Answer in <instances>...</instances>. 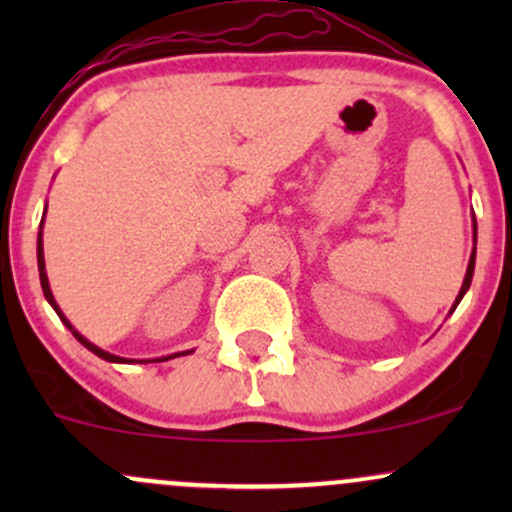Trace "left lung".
I'll list each match as a JSON object with an SVG mask.
<instances>
[{
    "label": "left lung",
    "mask_w": 512,
    "mask_h": 512,
    "mask_svg": "<svg viewBox=\"0 0 512 512\" xmlns=\"http://www.w3.org/2000/svg\"><path fill=\"white\" fill-rule=\"evenodd\" d=\"M474 245H477V221H474ZM474 260H477V248L472 250V257H469V264H467V274H464L462 289H460V293H457V298H455V305H452V310L457 308V303L462 301V296H464V293H467L469 284H472V276H474ZM452 310H450V313H452Z\"/></svg>",
    "instance_id": "1"
}]
</instances>
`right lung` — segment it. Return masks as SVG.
<instances>
[{
  "label": "right lung",
  "mask_w": 512,
  "mask_h": 512,
  "mask_svg": "<svg viewBox=\"0 0 512 512\" xmlns=\"http://www.w3.org/2000/svg\"><path fill=\"white\" fill-rule=\"evenodd\" d=\"M43 221H45V214H43ZM43 221H40V231H38V272H40V286H43V293H45V298H48V303L52 305V308H55V313L60 315V320L64 322V325H67V330H72L74 337L79 339V342L84 344L88 351H93V354L101 356L103 361H110V363H134V358H122V356L108 354V351H103L101 346L91 344V342H88V339L84 337V334L76 332L74 327H72V322H69L67 317H64V313L60 310V305H57V301H55V296H52L50 284H48V272H45V257H43ZM168 358H175V354L168 356ZM168 358H154V361H168ZM139 363H146V361H139Z\"/></svg>",
  "instance_id": "obj_1"
}]
</instances>
